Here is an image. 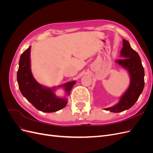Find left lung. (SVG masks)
I'll return each mask as SVG.
<instances>
[{"mask_svg":"<svg viewBox=\"0 0 153 153\" xmlns=\"http://www.w3.org/2000/svg\"><path fill=\"white\" fill-rule=\"evenodd\" d=\"M123 47L120 55L124 59L116 60L120 66L126 69L130 75V84L123 94L119 102L112 107L105 108V110L117 113L130 108L136 103L144 87V69L140 58L128 41L123 39Z\"/></svg>","mask_w":153,"mask_h":153,"instance_id":"8db88e82","label":"left lung"}]
</instances>
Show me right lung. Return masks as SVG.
<instances>
[{"label": "right lung", "mask_w": 153, "mask_h": 153, "mask_svg": "<svg viewBox=\"0 0 153 153\" xmlns=\"http://www.w3.org/2000/svg\"><path fill=\"white\" fill-rule=\"evenodd\" d=\"M30 47L22 53L17 72V81L21 93L34 107L44 112H53L65 107L66 98H58L52 88H46L36 82L32 75L30 62ZM75 81L61 86L65 87L68 95L70 94Z\"/></svg>", "instance_id": "add662e5"}]
</instances>
